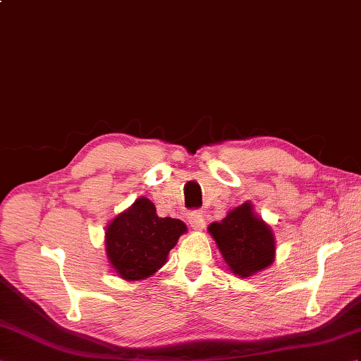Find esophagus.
Here are the masks:
<instances>
[{"mask_svg": "<svg viewBox=\"0 0 361 361\" xmlns=\"http://www.w3.org/2000/svg\"><path fill=\"white\" fill-rule=\"evenodd\" d=\"M188 222H190L192 230H196V231H202L205 226V219H204V216H202L200 211H191V213L188 214Z\"/></svg>", "mask_w": 361, "mask_h": 361, "instance_id": "1", "label": "esophagus"}]
</instances>
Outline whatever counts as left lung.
<instances>
[{
  "label": "left lung",
  "mask_w": 361,
  "mask_h": 361,
  "mask_svg": "<svg viewBox=\"0 0 361 361\" xmlns=\"http://www.w3.org/2000/svg\"><path fill=\"white\" fill-rule=\"evenodd\" d=\"M208 233L235 276L250 277L274 262V234L250 202L231 209L222 222L211 224Z\"/></svg>",
  "instance_id": "1"
}]
</instances>
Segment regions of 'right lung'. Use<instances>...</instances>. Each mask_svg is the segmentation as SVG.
<instances>
[{
	"instance_id": "add662e5",
	"label": "right lung",
	"mask_w": 361,
	"mask_h": 361,
	"mask_svg": "<svg viewBox=\"0 0 361 361\" xmlns=\"http://www.w3.org/2000/svg\"><path fill=\"white\" fill-rule=\"evenodd\" d=\"M187 233L179 219L159 217L147 197H139L105 230V252L114 272L124 280H144L161 269L170 250Z\"/></svg>"
}]
</instances>
